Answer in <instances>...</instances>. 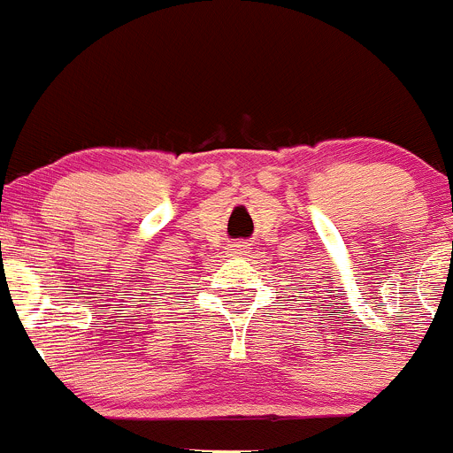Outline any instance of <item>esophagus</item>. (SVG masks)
<instances>
[{
  "label": "esophagus",
  "mask_w": 453,
  "mask_h": 453,
  "mask_svg": "<svg viewBox=\"0 0 453 453\" xmlns=\"http://www.w3.org/2000/svg\"><path fill=\"white\" fill-rule=\"evenodd\" d=\"M228 250H231L233 255H244L246 250H249V242H233Z\"/></svg>",
  "instance_id": "34e87169"
}]
</instances>
